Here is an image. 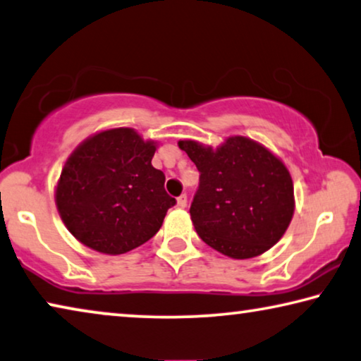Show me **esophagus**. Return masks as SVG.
<instances>
[{
  "instance_id": "1",
  "label": "esophagus",
  "mask_w": 361,
  "mask_h": 361,
  "mask_svg": "<svg viewBox=\"0 0 361 361\" xmlns=\"http://www.w3.org/2000/svg\"><path fill=\"white\" fill-rule=\"evenodd\" d=\"M177 207H179V208L187 207V195H185V193H182L180 197H177Z\"/></svg>"
}]
</instances>
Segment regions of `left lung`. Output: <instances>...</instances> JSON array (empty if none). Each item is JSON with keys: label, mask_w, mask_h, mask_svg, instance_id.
Returning a JSON list of instances; mask_svg holds the SVG:
<instances>
[{"label": "left lung", "mask_w": 361, "mask_h": 361, "mask_svg": "<svg viewBox=\"0 0 361 361\" xmlns=\"http://www.w3.org/2000/svg\"><path fill=\"white\" fill-rule=\"evenodd\" d=\"M200 171L190 218L204 243L234 259L268 252L289 227L295 198L289 169L248 137L232 135L218 148L179 140Z\"/></svg>", "instance_id": "1"}]
</instances>
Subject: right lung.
<instances>
[{"instance_id":"add662e5","label":"right lung","mask_w":361,"mask_h":361,"mask_svg":"<svg viewBox=\"0 0 361 361\" xmlns=\"http://www.w3.org/2000/svg\"><path fill=\"white\" fill-rule=\"evenodd\" d=\"M154 152L157 142L118 127L97 132L71 153L54 200L77 240L99 253L121 255L157 234L176 198L164 190L163 171L152 166Z\"/></svg>"}]
</instances>
